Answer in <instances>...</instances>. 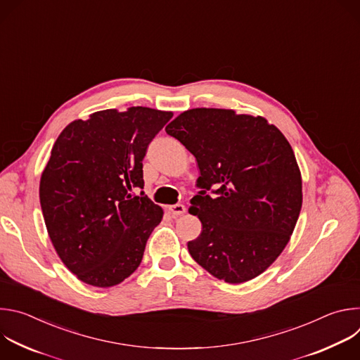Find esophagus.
<instances>
[{
    "label": "esophagus",
    "mask_w": 360,
    "mask_h": 360,
    "mask_svg": "<svg viewBox=\"0 0 360 360\" xmlns=\"http://www.w3.org/2000/svg\"><path fill=\"white\" fill-rule=\"evenodd\" d=\"M168 210L171 211V214L172 215H175V217H179V215H182V214H185V205H182V203H175V205H171V207H168Z\"/></svg>",
    "instance_id": "1"
}]
</instances>
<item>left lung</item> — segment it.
Instances as JSON below:
<instances>
[{"label": "left lung", "mask_w": 360, "mask_h": 360, "mask_svg": "<svg viewBox=\"0 0 360 360\" xmlns=\"http://www.w3.org/2000/svg\"><path fill=\"white\" fill-rule=\"evenodd\" d=\"M167 134L196 158L200 189L191 199L200 235L192 258L211 275L242 283L261 275L285 249L302 208V178L292 146L262 117L195 108Z\"/></svg>", "instance_id": "8db88e82"}]
</instances>
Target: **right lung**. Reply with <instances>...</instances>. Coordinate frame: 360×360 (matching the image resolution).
Masks as SVG:
<instances>
[{
	"label": "right lung",
	"mask_w": 360,
	"mask_h": 360,
	"mask_svg": "<svg viewBox=\"0 0 360 360\" xmlns=\"http://www.w3.org/2000/svg\"><path fill=\"white\" fill-rule=\"evenodd\" d=\"M171 118L146 107L98 111L56 141L39 202L51 242L79 281L110 288L139 266L164 212L134 189H143V157Z\"/></svg>",
	"instance_id": "right-lung-1"
}]
</instances>
